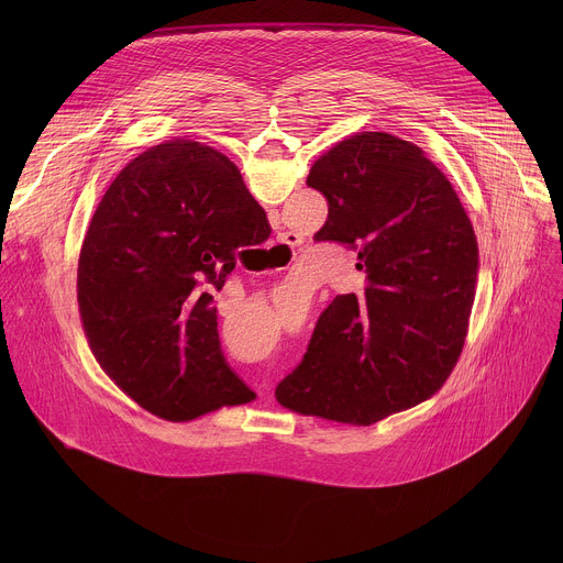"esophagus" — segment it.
I'll return each mask as SVG.
<instances>
[{
    "mask_svg": "<svg viewBox=\"0 0 563 563\" xmlns=\"http://www.w3.org/2000/svg\"><path fill=\"white\" fill-rule=\"evenodd\" d=\"M289 245H291V243H289Z\"/></svg>",
    "mask_w": 563,
    "mask_h": 563,
    "instance_id": "esophagus-1",
    "label": "esophagus"
}]
</instances>
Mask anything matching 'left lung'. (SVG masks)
I'll list each match as a JSON object with an SVG mask.
<instances>
[{"mask_svg": "<svg viewBox=\"0 0 563 563\" xmlns=\"http://www.w3.org/2000/svg\"><path fill=\"white\" fill-rule=\"evenodd\" d=\"M307 187L328 200L313 240L354 250L365 287L318 316L276 398L300 415L372 426L430 398L454 369L476 285L474 229L434 163L389 133L339 142Z\"/></svg>", "mask_w": 563, "mask_h": 563, "instance_id": "left-lung-1", "label": "left lung"}]
</instances>
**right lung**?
Here are the masks:
<instances>
[{
    "mask_svg": "<svg viewBox=\"0 0 563 563\" xmlns=\"http://www.w3.org/2000/svg\"><path fill=\"white\" fill-rule=\"evenodd\" d=\"M265 209L211 146L172 140L118 174L77 265V302L104 372L137 406L189 421L256 396L227 363L213 307Z\"/></svg>",
    "mask_w": 563,
    "mask_h": 563,
    "instance_id": "right-lung-1",
    "label": "right lung"
}]
</instances>
